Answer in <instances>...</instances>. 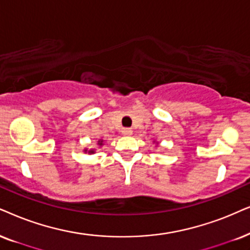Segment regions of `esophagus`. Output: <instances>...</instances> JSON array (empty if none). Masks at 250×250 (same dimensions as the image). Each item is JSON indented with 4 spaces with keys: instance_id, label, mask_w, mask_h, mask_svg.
<instances>
[{
    "instance_id": "34e87169",
    "label": "esophagus",
    "mask_w": 250,
    "mask_h": 250,
    "mask_svg": "<svg viewBox=\"0 0 250 250\" xmlns=\"http://www.w3.org/2000/svg\"><path fill=\"white\" fill-rule=\"evenodd\" d=\"M122 135L123 136H131L132 135V130H131V129H129V128L122 129Z\"/></svg>"
}]
</instances>
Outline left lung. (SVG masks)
<instances>
[{"mask_svg":"<svg viewBox=\"0 0 250 250\" xmlns=\"http://www.w3.org/2000/svg\"><path fill=\"white\" fill-rule=\"evenodd\" d=\"M156 144H158V143H156Z\"/></svg>","mask_w":250,"mask_h":250,"instance_id":"8db88e82","label":"left lung"}]
</instances>
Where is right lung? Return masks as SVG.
<instances>
[{
    "mask_svg": "<svg viewBox=\"0 0 250 250\" xmlns=\"http://www.w3.org/2000/svg\"><path fill=\"white\" fill-rule=\"evenodd\" d=\"M98 145H99V146H103V145H104V141H103V140L98 141ZM84 151H85V152H88L90 154H92V153L96 152V150H94V148H91V150H87V148H85Z\"/></svg>",
    "mask_w": 250,
    "mask_h": 250,
    "instance_id": "1",
    "label": "right lung"
}]
</instances>
